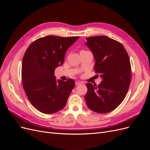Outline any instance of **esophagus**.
<instances>
[{"mask_svg": "<svg viewBox=\"0 0 150 150\" xmlns=\"http://www.w3.org/2000/svg\"><path fill=\"white\" fill-rule=\"evenodd\" d=\"M75 84H76V85H79V84H81V82H80V81H75Z\"/></svg>", "mask_w": 150, "mask_h": 150, "instance_id": "esophagus-1", "label": "esophagus"}]
</instances>
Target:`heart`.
Masks as SVG:
<instances>
[{
	"label": "heart",
	"instance_id": "1",
	"mask_svg": "<svg viewBox=\"0 0 150 150\" xmlns=\"http://www.w3.org/2000/svg\"><path fill=\"white\" fill-rule=\"evenodd\" d=\"M83 51H85V50H81V52H83Z\"/></svg>",
	"mask_w": 150,
	"mask_h": 150
}]
</instances>
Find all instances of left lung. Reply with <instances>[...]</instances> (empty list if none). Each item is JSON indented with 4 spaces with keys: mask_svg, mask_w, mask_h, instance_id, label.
Here are the masks:
<instances>
[{
    "mask_svg": "<svg viewBox=\"0 0 150 150\" xmlns=\"http://www.w3.org/2000/svg\"><path fill=\"white\" fill-rule=\"evenodd\" d=\"M86 40L96 61L94 70L103 79L98 85L86 83V104L94 112H111L122 102L128 93L131 77L129 57L121 43L107 36H94Z\"/></svg>",
    "mask_w": 150,
    "mask_h": 150,
    "instance_id": "8db88e82",
    "label": "left lung"
}]
</instances>
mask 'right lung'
I'll return each mask as SVG.
<instances>
[{
	"label": "right lung",
	"instance_id": "add662e5",
	"mask_svg": "<svg viewBox=\"0 0 150 150\" xmlns=\"http://www.w3.org/2000/svg\"><path fill=\"white\" fill-rule=\"evenodd\" d=\"M79 38L47 35L34 40L27 49L22 59V86L32 105L40 112L52 114L66 106L74 81L57 82L54 71L63 64L67 49Z\"/></svg>",
	"mask_w": 150,
	"mask_h": 150
}]
</instances>
